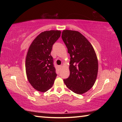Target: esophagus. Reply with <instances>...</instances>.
Here are the masks:
<instances>
[{"mask_svg":"<svg viewBox=\"0 0 122 122\" xmlns=\"http://www.w3.org/2000/svg\"><path fill=\"white\" fill-rule=\"evenodd\" d=\"M63 68V66H62V65H61V66H59V68L60 69H61L62 68Z\"/></svg>","mask_w":122,"mask_h":122,"instance_id":"obj_1","label":"esophagus"}]
</instances>
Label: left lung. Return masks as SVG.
Segmentation results:
<instances>
[{"instance_id": "8db88e82", "label": "left lung", "mask_w": 122, "mask_h": 122, "mask_svg": "<svg viewBox=\"0 0 122 122\" xmlns=\"http://www.w3.org/2000/svg\"><path fill=\"white\" fill-rule=\"evenodd\" d=\"M62 38L71 57L70 76L63 81L72 92L82 94L91 89L97 80V54L91 43L79 31L64 30Z\"/></svg>"}]
</instances>
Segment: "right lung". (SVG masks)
Wrapping results in <instances>:
<instances>
[{
    "label": "right lung",
    "mask_w": 122,
    "mask_h": 122,
    "mask_svg": "<svg viewBox=\"0 0 122 122\" xmlns=\"http://www.w3.org/2000/svg\"><path fill=\"white\" fill-rule=\"evenodd\" d=\"M61 33V31L54 30L41 32L28 49L25 62V72L28 81L38 91H47L56 79L51 52Z\"/></svg>",
    "instance_id": "obj_1"
}]
</instances>
